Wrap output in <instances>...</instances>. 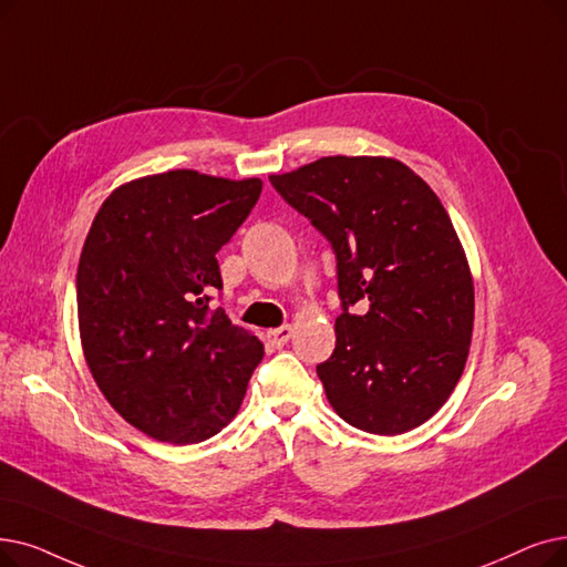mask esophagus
Here are the masks:
<instances>
[{
  "label": "esophagus",
  "instance_id": "obj_1",
  "mask_svg": "<svg viewBox=\"0 0 567 567\" xmlns=\"http://www.w3.org/2000/svg\"><path fill=\"white\" fill-rule=\"evenodd\" d=\"M293 329L291 324H285V327H278V329H268L266 331V342L274 344V348H282V344L291 338Z\"/></svg>",
  "mask_w": 567,
  "mask_h": 567
}]
</instances>
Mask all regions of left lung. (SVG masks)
<instances>
[{"mask_svg": "<svg viewBox=\"0 0 567 567\" xmlns=\"http://www.w3.org/2000/svg\"><path fill=\"white\" fill-rule=\"evenodd\" d=\"M338 261L336 350L317 365L340 420L375 435L412 431L463 373L475 285L435 192L393 157H322L270 176ZM361 300L367 312L352 316Z\"/></svg>", "mask_w": 567, "mask_h": 567, "instance_id": "left-lung-1", "label": "left lung"}]
</instances>
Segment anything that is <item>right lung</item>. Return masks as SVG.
Segmentation results:
<instances>
[{
    "label": "right lung",
    "mask_w": 567,
    "mask_h": 567,
    "mask_svg": "<svg viewBox=\"0 0 567 567\" xmlns=\"http://www.w3.org/2000/svg\"><path fill=\"white\" fill-rule=\"evenodd\" d=\"M261 194L259 178L192 168L115 187L87 231L79 276L85 363L111 408L171 445L223 431L264 344L208 301L223 289L217 250Z\"/></svg>",
    "instance_id": "obj_1"
}]
</instances>
